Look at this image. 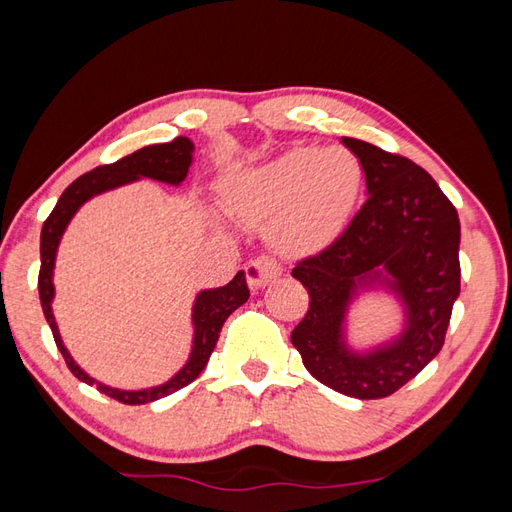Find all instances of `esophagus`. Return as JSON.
I'll return each instance as SVG.
<instances>
[{
  "instance_id": "34e87169",
  "label": "esophagus",
  "mask_w": 512,
  "mask_h": 512,
  "mask_svg": "<svg viewBox=\"0 0 512 512\" xmlns=\"http://www.w3.org/2000/svg\"><path fill=\"white\" fill-rule=\"evenodd\" d=\"M246 281L248 286L257 290V288H266L268 284H273V281L284 273V268H281L275 259H270L266 255L262 257H255L250 259V262L246 264Z\"/></svg>"
}]
</instances>
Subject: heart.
Here are the masks:
<instances>
[{
    "mask_svg": "<svg viewBox=\"0 0 512 512\" xmlns=\"http://www.w3.org/2000/svg\"><path fill=\"white\" fill-rule=\"evenodd\" d=\"M365 167L347 147H292L226 184L228 202L255 222H277L290 250H319L341 235L363 193Z\"/></svg>",
    "mask_w": 512,
    "mask_h": 512,
    "instance_id": "1",
    "label": "heart"
}]
</instances>
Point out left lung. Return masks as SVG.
I'll return each instance as SVG.
<instances>
[{
    "instance_id": "1",
    "label": "left lung",
    "mask_w": 512,
    "mask_h": 512,
    "mask_svg": "<svg viewBox=\"0 0 512 512\" xmlns=\"http://www.w3.org/2000/svg\"><path fill=\"white\" fill-rule=\"evenodd\" d=\"M363 160L367 200L350 226L292 268L310 308L290 334L308 372L339 394L391 396L438 356L460 295V220L427 171L365 140L343 138ZM387 285L406 306V330L365 355L350 351L342 325L361 287Z\"/></svg>"
}]
</instances>
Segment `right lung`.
<instances>
[{"instance_id": "right-lung-1", "label": "right lung", "mask_w": 512, "mask_h": 512, "mask_svg": "<svg viewBox=\"0 0 512 512\" xmlns=\"http://www.w3.org/2000/svg\"><path fill=\"white\" fill-rule=\"evenodd\" d=\"M193 143L189 138L178 136L173 138L171 143H162V145H149L134 151L121 160L112 162V165H101L88 173H83L81 178H76L68 189L61 193V198L54 206L52 213L48 215V220L43 222L41 228V268H39V299H41V308H43V317H46L54 343H57L59 352L65 358V365L70 367V372L83 380L88 385H96V389L101 394L110 396L118 402H125V405H145V402H154L158 398H165L173 391H178L182 387H187L193 383L195 378L200 376L202 369L209 363V356L213 352V347L220 339L222 325L228 319V314L235 312L242 303L248 301V286H246V277L242 270L233 277V281H228L222 288H213V290H202L198 297H195L193 303V347H191V356L187 365H184L180 372L169 378L165 385L158 387H149V389H140V391H125V389H114L107 387L99 380H94L88 376L83 369L72 361L70 352L65 350V345L61 341V334L57 323H54V314H52V297H54V286H52V270H54V259H57V248L61 242V235L65 231V226L70 224L74 213L79 211V206L83 202H88L94 195H99L103 191H110L116 187H123L127 182H134L138 178H151L158 182H167V184H180L184 178H187L189 167L193 162Z\"/></svg>"}]
</instances>
